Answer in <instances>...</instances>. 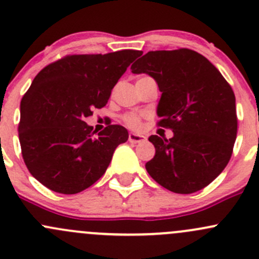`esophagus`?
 <instances>
[{
  "label": "esophagus",
  "instance_id": "1",
  "mask_svg": "<svg viewBox=\"0 0 259 259\" xmlns=\"http://www.w3.org/2000/svg\"><path fill=\"white\" fill-rule=\"evenodd\" d=\"M129 142L133 143V144L143 143V142H145V137H144V135L135 134V133H130V134H129Z\"/></svg>",
  "mask_w": 259,
  "mask_h": 259
}]
</instances>
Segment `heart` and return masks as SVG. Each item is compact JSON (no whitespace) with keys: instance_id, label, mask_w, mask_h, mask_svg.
<instances>
[{"instance_id":"1","label":"heart","mask_w":259,"mask_h":259,"mask_svg":"<svg viewBox=\"0 0 259 259\" xmlns=\"http://www.w3.org/2000/svg\"><path fill=\"white\" fill-rule=\"evenodd\" d=\"M125 124L129 127H133V129H137L140 124V116L135 114H127L124 116Z\"/></svg>"}]
</instances>
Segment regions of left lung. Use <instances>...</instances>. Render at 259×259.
I'll return each instance as SVG.
<instances>
[{"label": "left lung", "mask_w": 259, "mask_h": 259, "mask_svg": "<svg viewBox=\"0 0 259 259\" xmlns=\"http://www.w3.org/2000/svg\"><path fill=\"white\" fill-rule=\"evenodd\" d=\"M161 93L159 125L170 139L151 135L155 155L146 171L161 187L180 194L210 184L228 164L237 138L236 96L215 66L189 49L149 51L132 65Z\"/></svg>", "instance_id": "1"}]
</instances>
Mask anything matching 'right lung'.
I'll use <instances>...</instances> for the list:
<instances>
[{"instance_id":"right-lung-1","label":"right lung","mask_w":259,"mask_h":259,"mask_svg":"<svg viewBox=\"0 0 259 259\" xmlns=\"http://www.w3.org/2000/svg\"><path fill=\"white\" fill-rule=\"evenodd\" d=\"M143 52L71 55L41 70L21 100L18 139L33 178L61 194H76L104 176L119 144L121 125L95 134L85 117L108 104L111 90Z\"/></svg>"}]
</instances>
